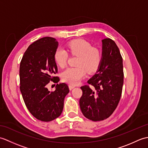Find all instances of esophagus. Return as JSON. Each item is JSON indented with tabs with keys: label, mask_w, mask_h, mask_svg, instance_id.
Instances as JSON below:
<instances>
[{
	"label": "esophagus",
	"mask_w": 148,
	"mask_h": 148,
	"mask_svg": "<svg viewBox=\"0 0 148 148\" xmlns=\"http://www.w3.org/2000/svg\"><path fill=\"white\" fill-rule=\"evenodd\" d=\"M69 90H72L73 88H74L75 86L72 85V84H69Z\"/></svg>",
	"instance_id": "1"
}]
</instances>
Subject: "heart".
I'll return each mask as SVG.
<instances>
[{
    "label": "heart",
    "mask_w": 148,
    "mask_h": 148,
    "mask_svg": "<svg viewBox=\"0 0 148 148\" xmlns=\"http://www.w3.org/2000/svg\"><path fill=\"white\" fill-rule=\"evenodd\" d=\"M67 48L70 54L77 56L76 67H69L62 73V79L65 83L77 84L88 73L95 72L102 61V53L99 49L84 39H75L67 44ZM55 60L59 67H64L67 64L68 54L64 49L58 48L54 55Z\"/></svg>",
    "instance_id": "obj_1"
}]
</instances>
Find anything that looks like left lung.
<instances>
[{"label":"left lung","instance_id":"1","mask_svg":"<svg viewBox=\"0 0 148 148\" xmlns=\"http://www.w3.org/2000/svg\"><path fill=\"white\" fill-rule=\"evenodd\" d=\"M102 42V58L96 74L88 81L92 85L81 87L83 95L79 99L81 112L93 121L109 118L121 99L123 84V58L114 40L106 38Z\"/></svg>","mask_w":148,"mask_h":148}]
</instances>
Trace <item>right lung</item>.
I'll use <instances>...</instances> for the list:
<instances>
[{"instance_id": "1", "label": "right lung", "mask_w": 148, "mask_h": 148, "mask_svg": "<svg viewBox=\"0 0 148 148\" xmlns=\"http://www.w3.org/2000/svg\"><path fill=\"white\" fill-rule=\"evenodd\" d=\"M58 42L45 37L36 40L27 48L20 66V91L25 103L34 117L42 121H51L62 114L65 96L69 92L65 83L57 84L49 92V81H60L54 55Z\"/></svg>"}]
</instances>
